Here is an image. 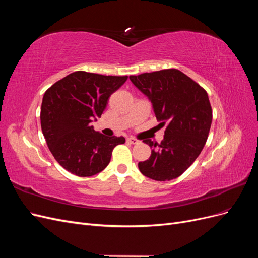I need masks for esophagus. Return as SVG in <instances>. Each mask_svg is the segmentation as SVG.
Listing matches in <instances>:
<instances>
[{
  "label": "esophagus",
  "instance_id": "1",
  "mask_svg": "<svg viewBox=\"0 0 258 258\" xmlns=\"http://www.w3.org/2000/svg\"><path fill=\"white\" fill-rule=\"evenodd\" d=\"M127 142H129L130 144H138L139 143L138 140L135 139V138H128L127 139Z\"/></svg>",
  "mask_w": 258,
  "mask_h": 258
}]
</instances>
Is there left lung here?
<instances>
[{"label": "left lung", "mask_w": 258, "mask_h": 258, "mask_svg": "<svg viewBox=\"0 0 258 258\" xmlns=\"http://www.w3.org/2000/svg\"><path fill=\"white\" fill-rule=\"evenodd\" d=\"M152 103L161 127L167 124L160 144L144 143L152 148L151 157L139 162L141 173L155 181L178 177L188 169L204 148L212 123V108L207 91L176 69L129 76Z\"/></svg>", "instance_id": "1"}]
</instances>
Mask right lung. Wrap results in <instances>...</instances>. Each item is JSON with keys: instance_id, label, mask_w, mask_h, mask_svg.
<instances>
[{"instance_id": "add662e5", "label": "right lung", "mask_w": 258, "mask_h": 258, "mask_svg": "<svg viewBox=\"0 0 258 258\" xmlns=\"http://www.w3.org/2000/svg\"><path fill=\"white\" fill-rule=\"evenodd\" d=\"M128 76H106L76 71L46 90L41 126L52 156L61 167L77 176H92L111 161L114 147L123 137H106L95 131L107 100Z\"/></svg>"}]
</instances>
